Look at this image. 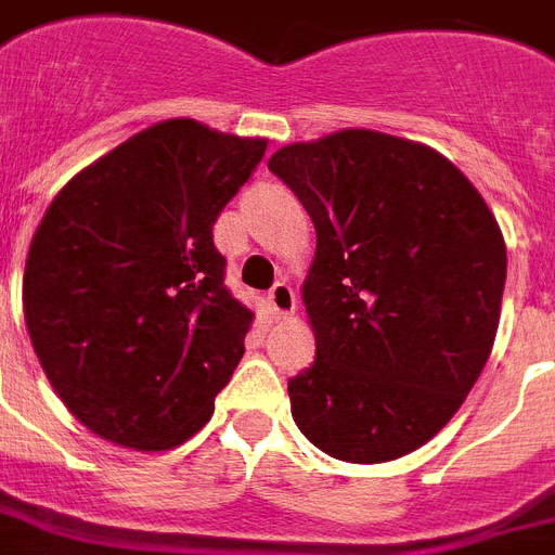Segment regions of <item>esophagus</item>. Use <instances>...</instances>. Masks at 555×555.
I'll return each instance as SVG.
<instances>
[{"label":"esophagus","mask_w":555,"mask_h":555,"mask_svg":"<svg viewBox=\"0 0 555 555\" xmlns=\"http://www.w3.org/2000/svg\"><path fill=\"white\" fill-rule=\"evenodd\" d=\"M268 305L270 310H273V315L285 319V315H291L293 310H296V291H293L287 282H276V285L268 291Z\"/></svg>","instance_id":"34e87169"}]
</instances>
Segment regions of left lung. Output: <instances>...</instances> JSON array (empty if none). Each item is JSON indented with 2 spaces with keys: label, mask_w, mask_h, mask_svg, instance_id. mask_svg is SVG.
<instances>
[{
  "label": "left lung",
  "mask_w": 555,
  "mask_h": 555,
  "mask_svg": "<svg viewBox=\"0 0 555 555\" xmlns=\"http://www.w3.org/2000/svg\"><path fill=\"white\" fill-rule=\"evenodd\" d=\"M268 169L315 225L301 285L315 361L287 380L301 435L386 463L451 421L500 327L505 240L472 180L423 143L341 129Z\"/></svg>",
  "instance_id": "1"
}]
</instances>
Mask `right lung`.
I'll use <instances>...</instances> for the list:
<instances>
[{"instance_id": "obj_1", "label": "right lung", "mask_w": 555, "mask_h": 555, "mask_svg": "<svg viewBox=\"0 0 555 555\" xmlns=\"http://www.w3.org/2000/svg\"><path fill=\"white\" fill-rule=\"evenodd\" d=\"M264 146L163 120L50 203L22 282L27 333L55 395L98 437L166 451L214 414L254 321L225 287L214 222Z\"/></svg>"}]
</instances>
